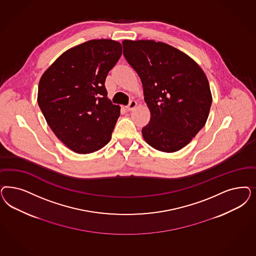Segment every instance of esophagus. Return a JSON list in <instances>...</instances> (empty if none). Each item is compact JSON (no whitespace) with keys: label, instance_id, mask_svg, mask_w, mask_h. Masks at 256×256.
<instances>
[{"label":"esophagus","instance_id":"obj_1","mask_svg":"<svg viewBox=\"0 0 256 256\" xmlns=\"http://www.w3.org/2000/svg\"><path fill=\"white\" fill-rule=\"evenodd\" d=\"M136 106H138V102H136L134 100H130L129 104L126 106V109H127V110H129V111H131L132 109H134Z\"/></svg>","mask_w":256,"mask_h":256}]
</instances>
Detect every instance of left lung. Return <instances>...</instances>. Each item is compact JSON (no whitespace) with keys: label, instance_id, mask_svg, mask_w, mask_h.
I'll use <instances>...</instances> for the list:
<instances>
[{"label":"left lung","instance_id":"obj_1","mask_svg":"<svg viewBox=\"0 0 256 256\" xmlns=\"http://www.w3.org/2000/svg\"><path fill=\"white\" fill-rule=\"evenodd\" d=\"M124 56L140 76L150 120L142 136L165 152L186 146L206 125L212 104L206 76L181 50L163 42L124 40Z\"/></svg>","mask_w":256,"mask_h":256}]
</instances>
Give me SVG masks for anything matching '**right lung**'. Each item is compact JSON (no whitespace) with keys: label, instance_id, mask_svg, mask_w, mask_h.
<instances>
[{"label":"right lung","instance_id":"add662e5","mask_svg":"<svg viewBox=\"0 0 256 256\" xmlns=\"http://www.w3.org/2000/svg\"><path fill=\"white\" fill-rule=\"evenodd\" d=\"M120 42L92 40L62 54L43 74L38 102L50 128L68 148L90 154L108 144L120 108L104 82L122 56Z\"/></svg>","mask_w":256,"mask_h":256}]
</instances>
